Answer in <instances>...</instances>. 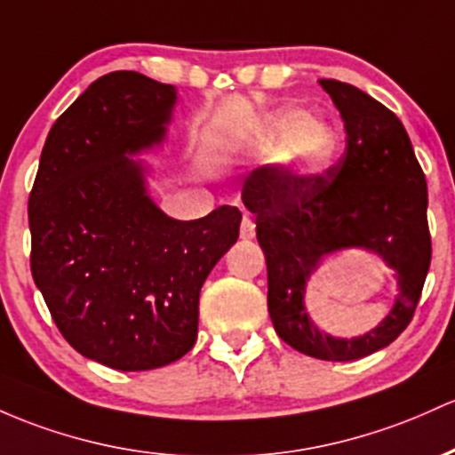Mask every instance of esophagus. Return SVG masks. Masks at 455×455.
<instances>
[{
  "mask_svg": "<svg viewBox=\"0 0 455 455\" xmlns=\"http://www.w3.org/2000/svg\"><path fill=\"white\" fill-rule=\"evenodd\" d=\"M239 237L242 239H252L254 237V222L248 213H243L242 227H239Z\"/></svg>",
  "mask_w": 455,
  "mask_h": 455,
  "instance_id": "1",
  "label": "esophagus"
}]
</instances>
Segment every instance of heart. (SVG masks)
<instances>
[{
  "mask_svg": "<svg viewBox=\"0 0 455 455\" xmlns=\"http://www.w3.org/2000/svg\"><path fill=\"white\" fill-rule=\"evenodd\" d=\"M252 147L263 155H274L278 177L296 183L326 171L337 153L339 136L331 123L311 118L302 109H284L259 129Z\"/></svg>",
  "mask_w": 455,
  "mask_h": 455,
  "instance_id": "heart-1",
  "label": "heart"
}]
</instances>
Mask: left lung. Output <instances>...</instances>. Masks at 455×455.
<instances>
[{
    "label": "left lung",
    "mask_w": 455,
    "mask_h": 455,
    "mask_svg": "<svg viewBox=\"0 0 455 455\" xmlns=\"http://www.w3.org/2000/svg\"><path fill=\"white\" fill-rule=\"evenodd\" d=\"M346 123L347 148L323 177L289 183L274 168L243 179L267 263V311L284 343L319 361H358L393 343L411 323L432 259L427 183L395 114L363 90L319 79ZM378 253L394 269L398 296L369 333L343 339L307 315L306 283L341 250Z\"/></svg>",
    "instance_id": "8db88e82"
}]
</instances>
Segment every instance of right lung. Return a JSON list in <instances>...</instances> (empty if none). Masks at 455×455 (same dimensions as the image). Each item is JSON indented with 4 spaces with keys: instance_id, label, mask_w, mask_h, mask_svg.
Wrapping results in <instances>:
<instances>
[{
    "instance_id": "1",
    "label": "right lung",
    "mask_w": 455,
    "mask_h": 455,
    "mask_svg": "<svg viewBox=\"0 0 455 455\" xmlns=\"http://www.w3.org/2000/svg\"><path fill=\"white\" fill-rule=\"evenodd\" d=\"M177 88L108 73L53 123L29 194L32 276L82 356L118 371L179 361L196 343L204 278L237 242V207L164 213L136 155L164 147Z\"/></svg>"
}]
</instances>
